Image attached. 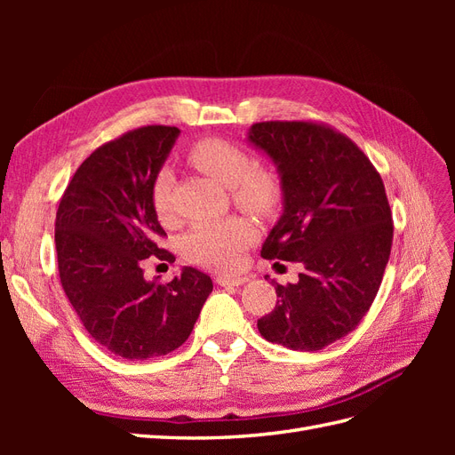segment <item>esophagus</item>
<instances>
[{
	"label": "esophagus",
	"mask_w": 455,
	"mask_h": 455,
	"mask_svg": "<svg viewBox=\"0 0 455 455\" xmlns=\"http://www.w3.org/2000/svg\"><path fill=\"white\" fill-rule=\"evenodd\" d=\"M249 281V277H244V275H218L216 283L220 286H241Z\"/></svg>",
	"instance_id": "34e87169"
}]
</instances>
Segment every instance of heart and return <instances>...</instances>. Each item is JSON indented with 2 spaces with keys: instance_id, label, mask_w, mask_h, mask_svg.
<instances>
[{
  "instance_id": "b5f03b06",
  "label": "heart",
  "mask_w": 455,
  "mask_h": 455,
  "mask_svg": "<svg viewBox=\"0 0 455 455\" xmlns=\"http://www.w3.org/2000/svg\"><path fill=\"white\" fill-rule=\"evenodd\" d=\"M189 164L212 180L231 189V199L239 209L266 216L277 209L283 197V178L269 164H254L251 154L224 139H201L186 154ZM151 206L159 222H174L172 176L159 171L151 184ZM254 241V228L246 218L229 216L212 222H199L184 237V256L194 264L211 269H235L243 254Z\"/></svg>"
}]
</instances>
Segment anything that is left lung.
Returning a JSON list of instances; mask_svg holds the SVG:
<instances>
[{
	"mask_svg": "<svg viewBox=\"0 0 455 455\" xmlns=\"http://www.w3.org/2000/svg\"><path fill=\"white\" fill-rule=\"evenodd\" d=\"M249 140L277 164L284 194L261 258L304 266L298 283H275L277 306L258 330L288 349L319 351L374 304L393 244L387 194L364 151L326 123L261 121Z\"/></svg>",
	"mask_w": 455,
	"mask_h": 455,
	"instance_id": "obj_1",
	"label": "left lung"
}]
</instances>
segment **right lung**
Segmentation results:
<instances>
[{
    "mask_svg": "<svg viewBox=\"0 0 455 455\" xmlns=\"http://www.w3.org/2000/svg\"><path fill=\"white\" fill-rule=\"evenodd\" d=\"M180 129L148 125L96 148L64 189L54 222L59 275L81 324L127 361L178 349L212 292L209 275L184 267L171 283L146 281L149 256L167 233L151 206V184Z\"/></svg>",
    "mask_w": 455,
    "mask_h": 455,
    "instance_id": "1",
    "label": "right lung"
}]
</instances>
